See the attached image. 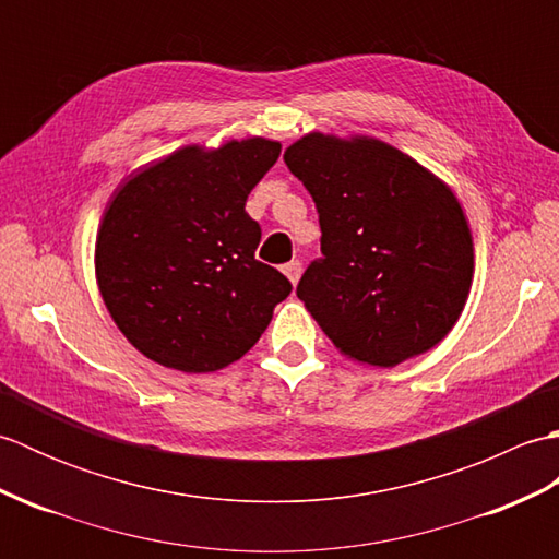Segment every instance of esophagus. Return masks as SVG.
Listing matches in <instances>:
<instances>
[{
    "label": "esophagus",
    "mask_w": 559,
    "mask_h": 559,
    "mask_svg": "<svg viewBox=\"0 0 559 559\" xmlns=\"http://www.w3.org/2000/svg\"><path fill=\"white\" fill-rule=\"evenodd\" d=\"M283 273H286V276H288V281L293 283V286H295V283H298L300 281V273H302V264H300V261L298 259H293V261H288V264L286 266H283Z\"/></svg>",
    "instance_id": "1"
}]
</instances>
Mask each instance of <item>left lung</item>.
Instances as JSON below:
<instances>
[{
	"label": "left lung",
	"mask_w": 559,
	"mask_h": 559,
	"mask_svg": "<svg viewBox=\"0 0 559 559\" xmlns=\"http://www.w3.org/2000/svg\"><path fill=\"white\" fill-rule=\"evenodd\" d=\"M312 194L322 257L298 298L348 358L394 367L442 341L466 305L473 242L451 189L374 139L307 134L283 156Z\"/></svg>",
	"instance_id": "left-lung-1"
}]
</instances>
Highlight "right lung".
<instances>
[{"mask_svg": "<svg viewBox=\"0 0 559 559\" xmlns=\"http://www.w3.org/2000/svg\"><path fill=\"white\" fill-rule=\"evenodd\" d=\"M281 156L266 139L187 146L117 189L98 233L96 276L122 334L153 362L216 372L240 360L290 295L254 249L245 211Z\"/></svg>", "mask_w": 559, "mask_h": 559, "instance_id": "1", "label": "right lung"}]
</instances>
